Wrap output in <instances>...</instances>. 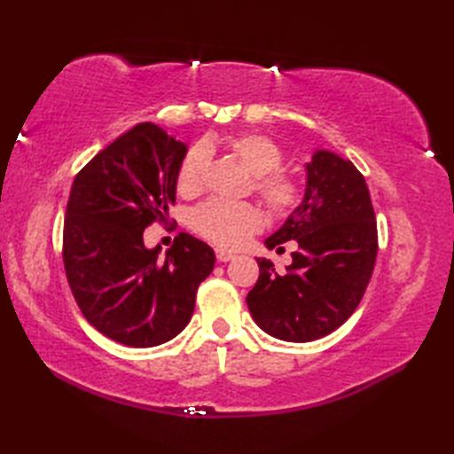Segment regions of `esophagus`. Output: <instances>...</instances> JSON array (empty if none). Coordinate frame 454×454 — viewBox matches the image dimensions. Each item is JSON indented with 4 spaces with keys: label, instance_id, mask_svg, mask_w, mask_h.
<instances>
[{
    "label": "esophagus",
    "instance_id": "esophagus-1",
    "mask_svg": "<svg viewBox=\"0 0 454 454\" xmlns=\"http://www.w3.org/2000/svg\"><path fill=\"white\" fill-rule=\"evenodd\" d=\"M215 254H216V259H218V262H222V263L232 262V259L236 257V254L228 252V249H222V247H216V249H215Z\"/></svg>",
    "mask_w": 454,
    "mask_h": 454
}]
</instances>
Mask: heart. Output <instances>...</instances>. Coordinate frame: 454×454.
<instances>
[{
	"instance_id": "obj_1",
	"label": "heart",
	"mask_w": 454,
	"mask_h": 454,
	"mask_svg": "<svg viewBox=\"0 0 454 454\" xmlns=\"http://www.w3.org/2000/svg\"><path fill=\"white\" fill-rule=\"evenodd\" d=\"M224 146L239 163L254 173V191L275 216H288L304 199V187L283 166V150L259 132H239L224 140ZM210 153L205 144H195L183 158L177 171L181 197H197L207 185ZM263 226V215L254 202H232L210 199L191 215V228L208 242L222 247H239Z\"/></svg>"
}]
</instances>
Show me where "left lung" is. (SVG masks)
<instances>
[{
	"label": "left lung",
	"instance_id": "8db88e82",
	"mask_svg": "<svg viewBox=\"0 0 454 454\" xmlns=\"http://www.w3.org/2000/svg\"><path fill=\"white\" fill-rule=\"evenodd\" d=\"M306 192L267 247L296 239L286 273L257 259L259 278L246 302L255 324L283 341H314L347 322L371 281L379 232L371 192L349 160L317 150L306 163Z\"/></svg>",
	"mask_w": 454,
	"mask_h": 454
}]
</instances>
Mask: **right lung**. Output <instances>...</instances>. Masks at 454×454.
<instances>
[{
    "mask_svg": "<svg viewBox=\"0 0 454 454\" xmlns=\"http://www.w3.org/2000/svg\"><path fill=\"white\" fill-rule=\"evenodd\" d=\"M187 146L152 122L101 150L75 176L66 207L62 257L67 285L95 330L129 347L173 340L191 320L215 252L181 232L160 257L144 230L176 205Z\"/></svg>",
    "mask_w": 454,
    "mask_h": 454,
    "instance_id": "obj_1",
    "label": "right lung"
}]
</instances>
